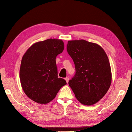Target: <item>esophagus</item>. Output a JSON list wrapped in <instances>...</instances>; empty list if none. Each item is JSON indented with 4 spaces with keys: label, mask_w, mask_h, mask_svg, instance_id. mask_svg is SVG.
Listing matches in <instances>:
<instances>
[{
    "label": "esophagus",
    "mask_w": 132,
    "mask_h": 132,
    "mask_svg": "<svg viewBox=\"0 0 132 132\" xmlns=\"http://www.w3.org/2000/svg\"><path fill=\"white\" fill-rule=\"evenodd\" d=\"M65 80H66V81H67V82L68 83V81H69V78L68 77H67V78H65Z\"/></svg>",
    "instance_id": "1"
}]
</instances>
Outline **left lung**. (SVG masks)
Instances as JSON below:
<instances>
[{
	"mask_svg": "<svg viewBox=\"0 0 132 132\" xmlns=\"http://www.w3.org/2000/svg\"><path fill=\"white\" fill-rule=\"evenodd\" d=\"M67 51L76 73L69 85L81 104L91 106L104 96L112 81L111 66L104 50L84 39L68 41Z\"/></svg>",
	"mask_w": 132,
	"mask_h": 132,
	"instance_id": "8db88e82",
	"label": "left lung"
}]
</instances>
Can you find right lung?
I'll list each match as a JSON object with an SVG mask.
<instances>
[{
	"label": "right lung",
	"mask_w": 132,
	"mask_h": 132,
	"mask_svg": "<svg viewBox=\"0 0 132 132\" xmlns=\"http://www.w3.org/2000/svg\"><path fill=\"white\" fill-rule=\"evenodd\" d=\"M64 48L62 39H47L33 44L22 58L20 80L27 96L39 104H47L67 84L58 78L55 58Z\"/></svg>",
	"instance_id": "add662e5"
}]
</instances>
